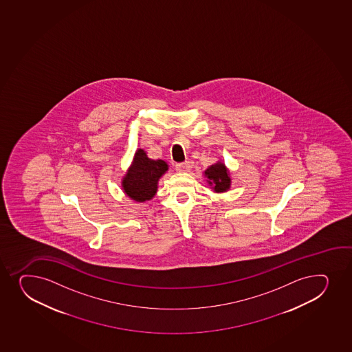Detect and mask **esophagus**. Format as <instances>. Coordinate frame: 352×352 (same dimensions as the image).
Wrapping results in <instances>:
<instances>
[{
    "label": "esophagus",
    "instance_id": "obj_1",
    "mask_svg": "<svg viewBox=\"0 0 352 352\" xmlns=\"http://www.w3.org/2000/svg\"><path fill=\"white\" fill-rule=\"evenodd\" d=\"M189 170H190V164L188 162L175 165V170L179 173H186V172H189Z\"/></svg>",
    "mask_w": 352,
    "mask_h": 352
}]
</instances>
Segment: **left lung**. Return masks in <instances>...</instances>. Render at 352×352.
Here are the masks:
<instances>
[{
    "instance_id": "left-lung-1",
    "label": "left lung",
    "mask_w": 352,
    "mask_h": 352,
    "mask_svg": "<svg viewBox=\"0 0 352 352\" xmlns=\"http://www.w3.org/2000/svg\"><path fill=\"white\" fill-rule=\"evenodd\" d=\"M207 184L215 193H224L231 187L230 172L222 160H217L204 172Z\"/></svg>"
}]
</instances>
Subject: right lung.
Masks as SVG:
<instances>
[{
    "mask_svg": "<svg viewBox=\"0 0 352 352\" xmlns=\"http://www.w3.org/2000/svg\"><path fill=\"white\" fill-rule=\"evenodd\" d=\"M167 170L168 165L165 160L148 158L146 151L137 148L131 166L122 178V189L129 199L136 202L150 201L158 190L159 179Z\"/></svg>",
    "mask_w": 352,
    "mask_h": 352,
    "instance_id": "add662e5",
    "label": "right lung"
}]
</instances>
